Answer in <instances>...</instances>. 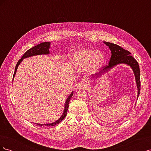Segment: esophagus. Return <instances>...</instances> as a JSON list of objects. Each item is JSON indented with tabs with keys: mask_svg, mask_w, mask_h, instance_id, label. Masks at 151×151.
Segmentation results:
<instances>
[{
	"mask_svg": "<svg viewBox=\"0 0 151 151\" xmlns=\"http://www.w3.org/2000/svg\"><path fill=\"white\" fill-rule=\"evenodd\" d=\"M88 84H87L86 82L84 81H81L79 82H78L76 85V87L77 89H86L88 88Z\"/></svg>",
	"mask_w": 151,
	"mask_h": 151,
	"instance_id": "obj_1",
	"label": "esophagus"
}]
</instances>
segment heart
<instances>
[{
    "label": "heart",
    "mask_w": 151,
    "mask_h": 151,
    "mask_svg": "<svg viewBox=\"0 0 151 151\" xmlns=\"http://www.w3.org/2000/svg\"><path fill=\"white\" fill-rule=\"evenodd\" d=\"M104 57L101 52L84 49L77 52L72 58V63L78 68L88 67L94 69L103 63Z\"/></svg>",
    "instance_id": "obj_1"
}]
</instances>
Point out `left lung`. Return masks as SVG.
<instances>
[{"mask_svg":"<svg viewBox=\"0 0 151 151\" xmlns=\"http://www.w3.org/2000/svg\"><path fill=\"white\" fill-rule=\"evenodd\" d=\"M104 43L106 44L111 50V58L109 60V64L106 66H104L101 71H99L94 75H93L92 79H94V77H98L99 76L103 74L104 72H107L110 68L117 64H119V63H126V64L130 65L132 67V70H133L134 72L137 86L138 89V98L140 91V74L138 62H137V60L133 57L130 55V52L122 48L120 46H118V45L106 42H104Z\"/></svg>","mask_w":151,"mask_h":151,"instance_id":"1","label":"left lung"}]
</instances>
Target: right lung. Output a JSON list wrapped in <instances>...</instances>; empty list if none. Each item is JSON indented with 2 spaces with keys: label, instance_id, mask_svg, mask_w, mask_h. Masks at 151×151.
<instances>
[{
  "label": "right lung",
  "instance_id": "1",
  "mask_svg": "<svg viewBox=\"0 0 151 151\" xmlns=\"http://www.w3.org/2000/svg\"><path fill=\"white\" fill-rule=\"evenodd\" d=\"M50 43L49 42H43L42 43L41 42L40 44L37 45L36 46L31 48L30 49H29L28 51H26L22 57H21V59H19V61L17 62V64L16 65V68H15V71L14 73V76H13V79L14 77L16 72L17 70V68L19 66V65L20 64V63L21 62V61L23 60V58L29 57L31 56H33V55H42V54H48L50 53L49 52V48H50ZM73 95V92L70 94V95L68 96V98L67 99L66 102L65 104V109H64V111H63V113L62 114V115L61 116V117L59 118V119L56 121L55 122H53L52 123H49V124H45V125H46L47 127H52V126H55L57 124H58L59 123H60L63 119H64L65 117L67 115V112L68 110V104H69V101L70 100L72 96ZM35 124L38 125H43V124H38V123H35Z\"/></svg>",
  "mask_w": 151,
  "mask_h": 151
}]
</instances>
